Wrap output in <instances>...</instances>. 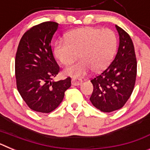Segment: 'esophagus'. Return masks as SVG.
I'll use <instances>...</instances> for the list:
<instances>
[{
  "instance_id": "1",
  "label": "esophagus",
  "mask_w": 150,
  "mask_h": 150,
  "mask_svg": "<svg viewBox=\"0 0 150 150\" xmlns=\"http://www.w3.org/2000/svg\"><path fill=\"white\" fill-rule=\"evenodd\" d=\"M71 84L73 86H80L82 84V80L79 79H76V78H73L71 79Z\"/></svg>"
}]
</instances>
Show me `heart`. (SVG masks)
Returning a JSON list of instances; mask_svg holds the SVG:
<instances>
[{
    "label": "heart",
    "instance_id": "obj_1",
    "mask_svg": "<svg viewBox=\"0 0 150 150\" xmlns=\"http://www.w3.org/2000/svg\"><path fill=\"white\" fill-rule=\"evenodd\" d=\"M117 45L116 34L110 29L86 27L75 29L66 34V39L56 42L54 55L62 64L68 66L64 73L74 78L83 77L91 69L102 71L112 60Z\"/></svg>",
    "mask_w": 150,
    "mask_h": 150
}]
</instances>
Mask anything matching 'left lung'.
Wrapping results in <instances>:
<instances>
[{"label":"left lung","instance_id":"obj_1","mask_svg":"<svg viewBox=\"0 0 150 150\" xmlns=\"http://www.w3.org/2000/svg\"><path fill=\"white\" fill-rule=\"evenodd\" d=\"M120 45L114 60L91 82L93 91L90 101L97 109L104 112L119 110L132 95L137 75V60L132 39L118 25Z\"/></svg>","mask_w":150,"mask_h":150}]
</instances>
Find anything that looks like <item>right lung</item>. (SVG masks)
I'll use <instances>...</instances> for the list:
<instances>
[{
  "label": "right lung",
  "instance_id": "obj_1",
  "mask_svg": "<svg viewBox=\"0 0 150 150\" xmlns=\"http://www.w3.org/2000/svg\"><path fill=\"white\" fill-rule=\"evenodd\" d=\"M59 24L46 22L32 27L21 38L15 60L18 91L30 109L36 112L53 111L71 87L70 77L51 81L59 72L54 59L51 40Z\"/></svg>",
  "mask_w": 150,
  "mask_h": 150
}]
</instances>
